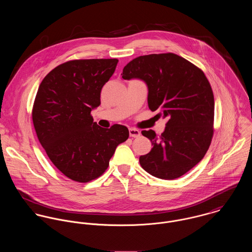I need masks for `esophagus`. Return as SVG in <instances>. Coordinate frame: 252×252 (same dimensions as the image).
<instances>
[{
	"label": "esophagus",
	"instance_id": "1",
	"mask_svg": "<svg viewBox=\"0 0 252 252\" xmlns=\"http://www.w3.org/2000/svg\"><path fill=\"white\" fill-rule=\"evenodd\" d=\"M129 135L132 138H138V137H140L141 132L138 129H136V128H130L129 129Z\"/></svg>",
	"mask_w": 252,
	"mask_h": 252
}]
</instances>
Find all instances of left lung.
Here are the masks:
<instances>
[{
  "label": "left lung",
  "instance_id": "1",
  "mask_svg": "<svg viewBox=\"0 0 252 252\" xmlns=\"http://www.w3.org/2000/svg\"><path fill=\"white\" fill-rule=\"evenodd\" d=\"M140 78L148 87V107L168 118L165 131H143L153 147L140 157L147 173L161 180L178 179L207 153L214 136L215 98L204 72L175 53L139 56L121 73Z\"/></svg>",
  "mask_w": 252,
  "mask_h": 252
}]
</instances>
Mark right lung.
Listing matches in <instances>:
<instances>
[{"label":"right lung","instance_id":"obj_1","mask_svg":"<svg viewBox=\"0 0 252 252\" xmlns=\"http://www.w3.org/2000/svg\"><path fill=\"white\" fill-rule=\"evenodd\" d=\"M117 63L71 60L48 72L39 84L32 110L36 136L53 165L70 180L84 183L101 177L117 145L129 138L126 126L105 129L91 115Z\"/></svg>","mask_w":252,"mask_h":252}]
</instances>
